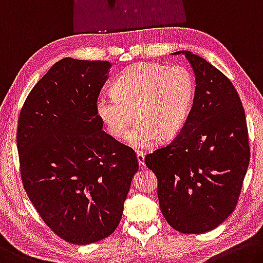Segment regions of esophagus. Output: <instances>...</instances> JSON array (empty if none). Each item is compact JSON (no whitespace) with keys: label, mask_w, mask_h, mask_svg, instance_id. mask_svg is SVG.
Returning a JSON list of instances; mask_svg holds the SVG:
<instances>
[{"label":"esophagus","mask_w":263,"mask_h":263,"mask_svg":"<svg viewBox=\"0 0 263 263\" xmlns=\"http://www.w3.org/2000/svg\"><path fill=\"white\" fill-rule=\"evenodd\" d=\"M137 159H138L139 162V167L140 168H145L146 165H145V154L141 152H137Z\"/></svg>","instance_id":"esophagus-1"}]
</instances>
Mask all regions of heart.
Wrapping results in <instances>:
<instances>
[{
	"mask_svg": "<svg viewBox=\"0 0 263 263\" xmlns=\"http://www.w3.org/2000/svg\"><path fill=\"white\" fill-rule=\"evenodd\" d=\"M112 95L96 101V114L106 132L122 139L135 122H140L126 136L136 148H147L158 137H176L189 116L194 95V82L185 68L158 63L128 66L112 84Z\"/></svg>",
	"mask_w": 263,
	"mask_h": 263,
	"instance_id": "b5f03b06",
	"label": "heart"
}]
</instances>
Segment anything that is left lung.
I'll return each mask as SVG.
<instances>
[{
	"label": "left lung",
	"mask_w": 263,
	"mask_h": 263,
	"mask_svg": "<svg viewBox=\"0 0 263 263\" xmlns=\"http://www.w3.org/2000/svg\"><path fill=\"white\" fill-rule=\"evenodd\" d=\"M182 53L195 73L193 105L170 144L145 157L158 179L166 221L185 234L222 223L237 203L249 165L248 128L234 85L202 57Z\"/></svg>",
	"instance_id": "obj_1"
}]
</instances>
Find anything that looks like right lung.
<instances>
[{
    "instance_id": "obj_1",
    "label": "right lung",
    "mask_w": 263,
    "mask_h": 263,
    "mask_svg": "<svg viewBox=\"0 0 263 263\" xmlns=\"http://www.w3.org/2000/svg\"><path fill=\"white\" fill-rule=\"evenodd\" d=\"M110 66L63 58L32 87L18 117L24 190L48 227L73 245L115 232L139 168L135 151L103 131L96 114Z\"/></svg>"
}]
</instances>
